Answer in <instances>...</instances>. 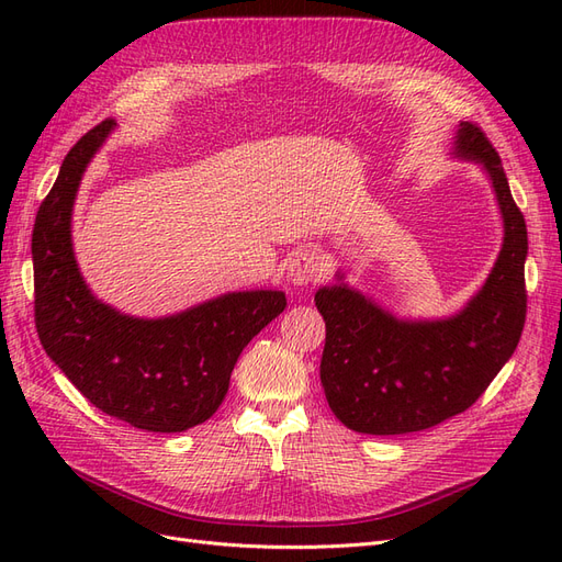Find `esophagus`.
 Here are the masks:
<instances>
[{"mask_svg":"<svg viewBox=\"0 0 562 562\" xmlns=\"http://www.w3.org/2000/svg\"><path fill=\"white\" fill-rule=\"evenodd\" d=\"M323 274V267L318 262V258L310 250H297L288 258L285 265V277L293 285H310L312 281H316Z\"/></svg>","mask_w":562,"mask_h":562,"instance_id":"esophagus-1","label":"esophagus"}]
</instances>
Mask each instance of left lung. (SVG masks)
I'll list each match as a JSON object with an SVG mask.
<instances>
[{"instance_id": "8db88e82", "label": "left lung", "mask_w": 562, "mask_h": 562, "mask_svg": "<svg viewBox=\"0 0 562 562\" xmlns=\"http://www.w3.org/2000/svg\"><path fill=\"white\" fill-rule=\"evenodd\" d=\"M454 151L483 164L504 217L499 258L479 295L443 321H398L345 283L314 295L326 321L321 384L335 417L359 434H413L464 413L512 359L522 335L525 217L481 126L459 124Z\"/></svg>"}]
</instances>
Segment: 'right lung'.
<instances>
[{
  "instance_id": "add662e5",
  "label": "right lung",
  "mask_w": 562,
  "mask_h": 562,
  "mask_svg": "<svg viewBox=\"0 0 562 562\" xmlns=\"http://www.w3.org/2000/svg\"><path fill=\"white\" fill-rule=\"evenodd\" d=\"M105 119L67 151L32 229L35 326L83 398L135 429L176 434L213 417L244 347L285 310L281 291L227 293L166 318H133L98 302L70 239L79 180L112 131Z\"/></svg>"
}]
</instances>
